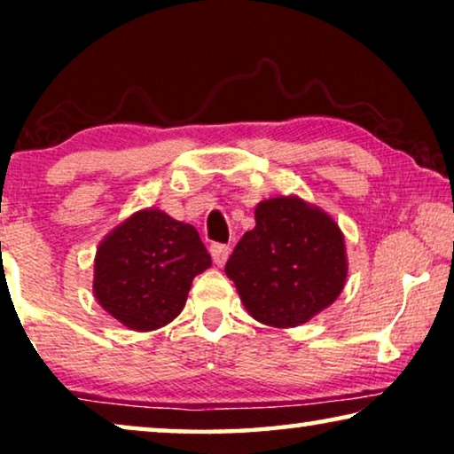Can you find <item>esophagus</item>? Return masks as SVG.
Masks as SVG:
<instances>
[{
  "label": "esophagus",
  "instance_id": "1",
  "mask_svg": "<svg viewBox=\"0 0 454 454\" xmlns=\"http://www.w3.org/2000/svg\"><path fill=\"white\" fill-rule=\"evenodd\" d=\"M229 254H231V247L225 246V244H213V246H210V256H213V262L216 266L225 264Z\"/></svg>",
  "mask_w": 454,
  "mask_h": 454
}]
</instances>
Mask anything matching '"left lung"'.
<instances>
[{
  "label": "left lung",
  "mask_w": 454,
  "mask_h": 454,
  "mask_svg": "<svg viewBox=\"0 0 454 454\" xmlns=\"http://www.w3.org/2000/svg\"><path fill=\"white\" fill-rule=\"evenodd\" d=\"M225 272L258 322L303 325L343 291V233L300 198H270L256 207V227L235 246Z\"/></svg>",
  "instance_id": "left-lung-1"
}]
</instances>
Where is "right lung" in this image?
Instances as JSON below:
<instances>
[{
    "label": "right lung",
    "mask_w": 454,
    "mask_h": 454,
    "mask_svg": "<svg viewBox=\"0 0 454 454\" xmlns=\"http://www.w3.org/2000/svg\"><path fill=\"white\" fill-rule=\"evenodd\" d=\"M210 264L194 227L160 210H140L98 246L92 289L121 325L154 331L182 312L192 281Z\"/></svg>",
    "instance_id": "right-lung-1"
}]
</instances>
